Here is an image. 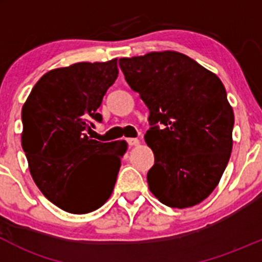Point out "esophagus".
<instances>
[{
  "mask_svg": "<svg viewBox=\"0 0 262 262\" xmlns=\"http://www.w3.org/2000/svg\"><path fill=\"white\" fill-rule=\"evenodd\" d=\"M126 143H128V146L133 147V146H138L139 141L137 138H128L126 139Z\"/></svg>",
  "mask_w": 262,
  "mask_h": 262,
  "instance_id": "34e87169",
  "label": "esophagus"
}]
</instances>
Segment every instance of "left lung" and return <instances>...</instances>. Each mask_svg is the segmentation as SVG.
I'll use <instances>...</instances> for the list:
<instances>
[{
  "label": "left lung",
  "mask_w": 262,
  "mask_h": 262,
  "mask_svg": "<svg viewBox=\"0 0 262 262\" xmlns=\"http://www.w3.org/2000/svg\"><path fill=\"white\" fill-rule=\"evenodd\" d=\"M119 66L149 109L144 141L155 153L147 173L150 192L171 208L199 204L218 185L233 144L234 115L223 83L170 50L120 58Z\"/></svg>",
  "instance_id": "1"
}]
</instances>
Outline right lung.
<instances>
[{"label": "right lung", "mask_w": 262, "mask_h": 262, "mask_svg": "<svg viewBox=\"0 0 262 262\" xmlns=\"http://www.w3.org/2000/svg\"><path fill=\"white\" fill-rule=\"evenodd\" d=\"M118 62H81L43 76L24 104L21 144L29 170L44 196L60 209L86 214L112 195L124 141L87 137L102 97L118 77Z\"/></svg>", "instance_id": "add662e5"}]
</instances>
